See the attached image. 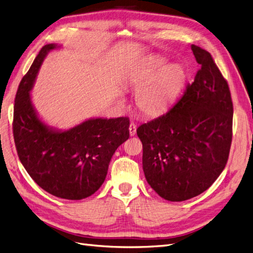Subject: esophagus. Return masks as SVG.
Segmentation results:
<instances>
[{
    "mask_svg": "<svg viewBox=\"0 0 253 253\" xmlns=\"http://www.w3.org/2000/svg\"><path fill=\"white\" fill-rule=\"evenodd\" d=\"M128 132H129V135H131V136H134L136 134V125L135 124L129 125Z\"/></svg>",
    "mask_w": 253,
    "mask_h": 253,
    "instance_id": "34e87169",
    "label": "esophagus"
}]
</instances>
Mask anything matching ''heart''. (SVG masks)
I'll list each match as a JSON object with an SVG mask.
<instances>
[{
  "label": "heart",
  "instance_id": "obj_1",
  "mask_svg": "<svg viewBox=\"0 0 253 253\" xmlns=\"http://www.w3.org/2000/svg\"><path fill=\"white\" fill-rule=\"evenodd\" d=\"M127 82L136 89L135 104L147 117H159L178 100L188 82V72L162 56L143 58L129 73Z\"/></svg>",
  "mask_w": 253,
  "mask_h": 253
}]
</instances>
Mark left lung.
Wrapping results in <instances>:
<instances>
[{"instance_id": "1", "label": "left lung", "mask_w": 253, "mask_h": 253, "mask_svg": "<svg viewBox=\"0 0 253 253\" xmlns=\"http://www.w3.org/2000/svg\"><path fill=\"white\" fill-rule=\"evenodd\" d=\"M201 65L173 108L137 128L143 173L170 202L202 194L225 169L232 140L233 104L227 81L210 53L192 45Z\"/></svg>"}]
</instances>
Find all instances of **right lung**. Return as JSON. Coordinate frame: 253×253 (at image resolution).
<instances>
[{
	"mask_svg": "<svg viewBox=\"0 0 253 253\" xmlns=\"http://www.w3.org/2000/svg\"><path fill=\"white\" fill-rule=\"evenodd\" d=\"M61 47L43 46L23 77L14 101L13 137L21 163L38 186L57 197L79 201L101 187L115 151L128 138L129 120L89 118L60 129L39 116L30 91L44 59Z\"/></svg>",
	"mask_w": 253,
	"mask_h": 253,
	"instance_id": "add662e5",
	"label": "right lung"
}]
</instances>
